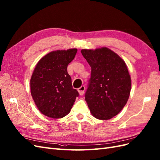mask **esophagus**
<instances>
[{
    "mask_svg": "<svg viewBox=\"0 0 160 160\" xmlns=\"http://www.w3.org/2000/svg\"><path fill=\"white\" fill-rule=\"evenodd\" d=\"M85 88L84 85H82L81 88H79L78 89V91H79V93L80 95H83L85 93Z\"/></svg>",
    "mask_w": 160,
    "mask_h": 160,
    "instance_id": "34e87169",
    "label": "esophagus"
}]
</instances>
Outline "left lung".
<instances>
[{
    "label": "left lung",
    "mask_w": 160,
    "mask_h": 160,
    "mask_svg": "<svg viewBox=\"0 0 160 160\" xmlns=\"http://www.w3.org/2000/svg\"><path fill=\"white\" fill-rule=\"evenodd\" d=\"M81 52L91 67L86 102L95 118L110 119L122 110L129 99L132 81L127 65L107 47Z\"/></svg>",
    "instance_id": "left-lung-1"
}]
</instances>
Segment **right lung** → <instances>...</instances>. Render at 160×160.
<instances>
[{
  "label": "right lung",
  "instance_id": "right-lung-1",
  "mask_svg": "<svg viewBox=\"0 0 160 160\" xmlns=\"http://www.w3.org/2000/svg\"><path fill=\"white\" fill-rule=\"evenodd\" d=\"M77 49L48 53L38 62L31 79V93L37 108L47 117L62 118L69 114L79 93L72 88L67 66Z\"/></svg>",
  "mask_w": 160,
  "mask_h": 160
}]
</instances>
